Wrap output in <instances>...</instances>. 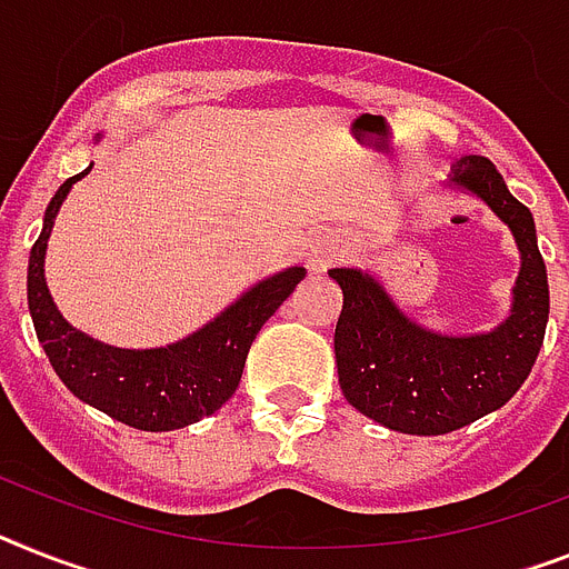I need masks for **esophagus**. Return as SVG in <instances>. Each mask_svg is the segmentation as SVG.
Instances as JSON below:
<instances>
[{"label": "esophagus", "mask_w": 569, "mask_h": 569, "mask_svg": "<svg viewBox=\"0 0 569 569\" xmlns=\"http://www.w3.org/2000/svg\"><path fill=\"white\" fill-rule=\"evenodd\" d=\"M342 256V241L340 238H322V241H317L311 247V252H308V264H311V270H326L331 261H337V258Z\"/></svg>", "instance_id": "esophagus-1"}]
</instances>
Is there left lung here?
Returning <instances> with one entry per match:
<instances>
[{
  "label": "left lung",
  "instance_id": "1",
  "mask_svg": "<svg viewBox=\"0 0 569 569\" xmlns=\"http://www.w3.org/2000/svg\"><path fill=\"white\" fill-rule=\"evenodd\" d=\"M482 197L515 232L520 276L515 308L491 335L442 337L403 317L369 273L331 270L342 288L335 355L346 401L378 425L412 436H442L500 410L532 372L549 317V284L532 211L511 197L495 162L462 157L453 177Z\"/></svg>",
  "mask_w": 569,
  "mask_h": 569
}]
</instances>
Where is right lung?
<instances>
[{"label":"right lung","instance_id":"obj_1","mask_svg":"<svg viewBox=\"0 0 569 569\" xmlns=\"http://www.w3.org/2000/svg\"><path fill=\"white\" fill-rule=\"evenodd\" d=\"M87 171L69 177L51 197L42 232L28 258V311L34 319L37 340L66 387L110 419L150 433L194 425L232 398L252 340L305 279V270L290 267L261 281L214 322L168 349L130 351L104 346L74 331L60 317L42 279V258L54 214L72 182L81 180Z\"/></svg>","mask_w":569,"mask_h":569}]
</instances>
